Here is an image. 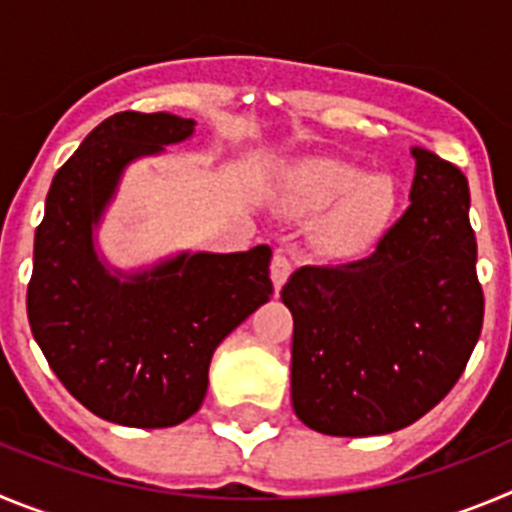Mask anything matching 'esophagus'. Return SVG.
Segmentation results:
<instances>
[{
  "mask_svg": "<svg viewBox=\"0 0 512 512\" xmlns=\"http://www.w3.org/2000/svg\"><path fill=\"white\" fill-rule=\"evenodd\" d=\"M290 273H293V262H290V257L285 252L278 250L273 255V262H270V278H273L275 293H280V288L290 278Z\"/></svg>",
  "mask_w": 512,
  "mask_h": 512,
  "instance_id": "obj_1",
  "label": "esophagus"
}]
</instances>
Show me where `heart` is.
I'll return each instance as SVG.
<instances>
[{"instance_id":"1","label":"heart","mask_w":512,"mask_h":512,"mask_svg":"<svg viewBox=\"0 0 512 512\" xmlns=\"http://www.w3.org/2000/svg\"><path fill=\"white\" fill-rule=\"evenodd\" d=\"M278 193L285 209L296 214L330 206L313 237L331 255H354L375 245L388 232L400 199L393 178L367 173L342 158L301 160L288 168Z\"/></svg>"}]
</instances>
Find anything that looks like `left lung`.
<instances>
[{
  "instance_id": "8db88e82",
  "label": "left lung",
  "mask_w": 512,
  "mask_h": 512,
  "mask_svg": "<svg viewBox=\"0 0 512 512\" xmlns=\"http://www.w3.org/2000/svg\"><path fill=\"white\" fill-rule=\"evenodd\" d=\"M411 155V206L375 250L347 265L298 267L280 290L293 313L290 400L319 434L411 426L457 385L480 339L467 178L423 147Z\"/></svg>"
}]
</instances>
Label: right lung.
Listing matches in <instances>:
<instances>
[{
    "instance_id": "add662e5",
    "label": "right lung",
    "mask_w": 512,
    "mask_h": 512,
    "mask_svg": "<svg viewBox=\"0 0 512 512\" xmlns=\"http://www.w3.org/2000/svg\"><path fill=\"white\" fill-rule=\"evenodd\" d=\"M193 119L119 112L86 135L45 199L27 285V319L50 370L104 421L178 426L199 411L214 349L270 301V247L165 260L112 275L94 229L135 158L193 135Z\"/></svg>"
}]
</instances>
